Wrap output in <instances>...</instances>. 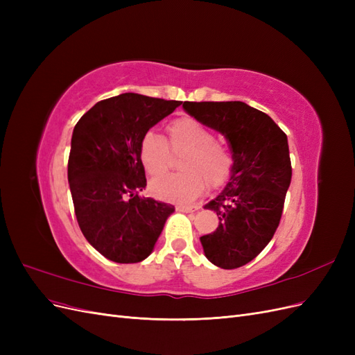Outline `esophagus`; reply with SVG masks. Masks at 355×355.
<instances>
[{
	"label": "esophagus",
	"instance_id": "obj_1",
	"mask_svg": "<svg viewBox=\"0 0 355 355\" xmlns=\"http://www.w3.org/2000/svg\"><path fill=\"white\" fill-rule=\"evenodd\" d=\"M176 209L179 211H185V213H194L200 209V206H197V204H178Z\"/></svg>",
	"mask_w": 355,
	"mask_h": 355
}]
</instances>
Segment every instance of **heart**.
Instances as JSON below:
<instances>
[{"label": "heart", "instance_id": "obj_1", "mask_svg": "<svg viewBox=\"0 0 355 355\" xmlns=\"http://www.w3.org/2000/svg\"><path fill=\"white\" fill-rule=\"evenodd\" d=\"M167 139L157 130H148L139 146V155L151 176L161 175L170 166L171 151L184 153L179 173H168L151 180L153 194L161 200L175 202L194 201L207 188L227 184L232 173L234 159L228 148L214 141L209 127L196 118L182 116L167 127ZM172 149L170 150L169 148Z\"/></svg>", "mask_w": 355, "mask_h": 355}]
</instances>
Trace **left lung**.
<instances>
[{
	"label": "left lung",
	"instance_id": "8db88e82",
	"mask_svg": "<svg viewBox=\"0 0 355 355\" xmlns=\"http://www.w3.org/2000/svg\"><path fill=\"white\" fill-rule=\"evenodd\" d=\"M184 110L231 146L230 182L204 206L216 211L219 225L200 241L213 265L234 270L253 261L280 223L292 180L287 136L270 115L244 102H184Z\"/></svg>",
	"mask_w": 355,
	"mask_h": 355
}]
</instances>
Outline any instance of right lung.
I'll list each match as a JSON object with an SVG mask.
<instances>
[{
  "mask_svg": "<svg viewBox=\"0 0 355 355\" xmlns=\"http://www.w3.org/2000/svg\"><path fill=\"white\" fill-rule=\"evenodd\" d=\"M179 101L124 93L96 103L75 124L68 180L80 230L116 263L151 254L175 206L139 196L146 187L139 155L142 136Z\"/></svg>",
  "mask_w": 355,
  "mask_h": 355,
  "instance_id": "right-lung-1",
  "label": "right lung"
}]
</instances>
